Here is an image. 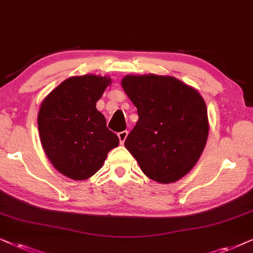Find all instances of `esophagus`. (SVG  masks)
<instances>
[{"label":"esophagus","mask_w":253,"mask_h":253,"mask_svg":"<svg viewBox=\"0 0 253 253\" xmlns=\"http://www.w3.org/2000/svg\"><path fill=\"white\" fill-rule=\"evenodd\" d=\"M127 135H128V132H127V130H123V132L118 133V137H119V141H120L121 144L125 142V140H126Z\"/></svg>","instance_id":"obj_1"}]
</instances>
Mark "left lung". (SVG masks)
I'll return each mask as SVG.
<instances>
[{
	"instance_id": "8db88e82",
	"label": "left lung",
	"mask_w": 253,
	"mask_h": 253,
	"mask_svg": "<svg viewBox=\"0 0 253 253\" xmlns=\"http://www.w3.org/2000/svg\"><path fill=\"white\" fill-rule=\"evenodd\" d=\"M121 85L139 114L125 147L150 179L179 180L206 146L210 126L204 98L172 76L127 75Z\"/></svg>"
}]
</instances>
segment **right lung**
<instances>
[{"label": "right lung", "mask_w": 253, "mask_h": 253, "mask_svg": "<svg viewBox=\"0 0 253 253\" xmlns=\"http://www.w3.org/2000/svg\"><path fill=\"white\" fill-rule=\"evenodd\" d=\"M111 79L73 76L46 96L38 113V129L45 154L63 176L84 180L93 176L119 139L96 109Z\"/></svg>", "instance_id": "add662e5"}]
</instances>
